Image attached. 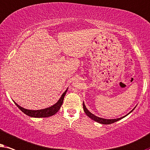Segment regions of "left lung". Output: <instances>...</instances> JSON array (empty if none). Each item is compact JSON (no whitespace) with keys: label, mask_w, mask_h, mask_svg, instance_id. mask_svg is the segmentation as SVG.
Segmentation results:
<instances>
[{"label":"left lung","mask_w":150,"mask_h":150,"mask_svg":"<svg viewBox=\"0 0 150 150\" xmlns=\"http://www.w3.org/2000/svg\"><path fill=\"white\" fill-rule=\"evenodd\" d=\"M83 110H84V112H85V113L86 114V115L88 116V117H89L90 118L92 119L94 121H97V122H98L99 123H101V124H105V125L111 124V123H115V122H116V121L120 120V119H123V117H121V118L115 119H103V118H100V117H97V116L93 115V114H92L91 112H89L88 110V109L86 108L84 103H83Z\"/></svg>","instance_id":"1"}]
</instances>
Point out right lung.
I'll use <instances>...</instances> for the list:
<instances>
[{
    "mask_svg": "<svg viewBox=\"0 0 150 150\" xmlns=\"http://www.w3.org/2000/svg\"><path fill=\"white\" fill-rule=\"evenodd\" d=\"M67 90L64 93L62 94L60 99H59L58 101L52 106L47 108L42 109V110H27L23 108H22L17 104L16 103H15V104L17 105L18 108L21 110L27 115L29 117H35V118H40V117H51V116L54 115L55 113L57 112V111L60 109L61 105H62L64 98V96L66 95V93H67Z\"/></svg>",
    "mask_w": 150,
    "mask_h": 150,
    "instance_id": "obj_1",
    "label": "right lung"
}]
</instances>
